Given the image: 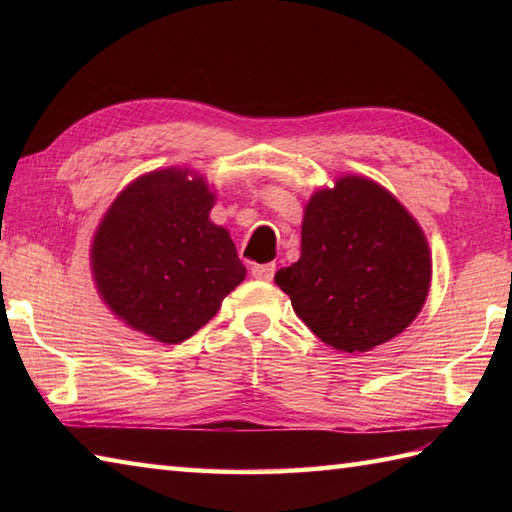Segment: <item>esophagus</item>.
<instances>
[{
	"instance_id": "esophagus-1",
	"label": "esophagus",
	"mask_w": 512,
	"mask_h": 512,
	"mask_svg": "<svg viewBox=\"0 0 512 512\" xmlns=\"http://www.w3.org/2000/svg\"><path fill=\"white\" fill-rule=\"evenodd\" d=\"M275 270H277L275 264H253V268H250V275H253L255 279L270 281L275 277Z\"/></svg>"
}]
</instances>
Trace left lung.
Returning <instances> with one entry per match:
<instances>
[{"label": "left lung", "mask_w": 512, "mask_h": 512, "mask_svg": "<svg viewBox=\"0 0 512 512\" xmlns=\"http://www.w3.org/2000/svg\"><path fill=\"white\" fill-rule=\"evenodd\" d=\"M431 257L418 222L394 195L358 176L314 193L303 215L301 257L275 284L297 317L341 352H367L418 317Z\"/></svg>", "instance_id": "8db88e82"}]
</instances>
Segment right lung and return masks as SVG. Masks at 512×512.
Segmentation results:
<instances>
[{
	"instance_id": "right-lung-1",
	"label": "right lung",
	"mask_w": 512,
	"mask_h": 512,
	"mask_svg": "<svg viewBox=\"0 0 512 512\" xmlns=\"http://www.w3.org/2000/svg\"><path fill=\"white\" fill-rule=\"evenodd\" d=\"M202 178L165 169L118 195L96 231L92 270L118 319L162 343H182L209 323L246 275L233 239L209 220Z\"/></svg>"
}]
</instances>
